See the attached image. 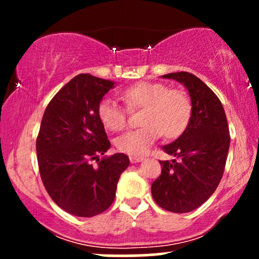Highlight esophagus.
I'll return each mask as SVG.
<instances>
[{
	"instance_id": "obj_1",
	"label": "esophagus",
	"mask_w": 259,
	"mask_h": 259,
	"mask_svg": "<svg viewBox=\"0 0 259 259\" xmlns=\"http://www.w3.org/2000/svg\"><path fill=\"white\" fill-rule=\"evenodd\" d=\"M144 159L142 158V157H130V162L132 163H139V162H141V160Z\"/></svg>"
}]
</instances>
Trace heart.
<instances>
[{
  "mask_svg": "<svg viewBox=\"0 0 259 259\" xmlns=\"http://www.w3.org/2000/svg\"><path fill=\"white\" fill-rule=\"evenodd\" d=\"M120 99L129 109L144 108V126L115 139V147L133 157L146 153L162 134L168 139L179 136L191 117V101L186 92L169 89L163 82L140 81L121 91ZM97 112L103 125L112 132H120L127 125L126 109L111 97L101 101Z\"/></svg>",
  "mask_w": 259,
  "mask_h": 259,
  "instance_id": "obj_1",
  "label": "heart"
}]
</instances>
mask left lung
I'll use <instances>...</instances> for the list:
<instances>
[{
  "mask_svg": "<svg viewBox=\"0 0 259 259\" xmlns=\"http://www.w3.org/2000/svg\"><path fill=\"white\" fill-rule=\"evenodd\" d=\"M187 89L191 117L185 132L163 146L175 159L159 160L162 173L151 186L153 200L163 209L187 213L203 204L221 183L230 146V134L221 100L197 76L169 73Z\"/></svg>",
  "mask_w": 259,
  "mask_h": 259,
  "instance_id": "obj_1",
  "label": "left lung"
}]
</instances>
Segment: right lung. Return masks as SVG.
<instances>
[{
  "label": "right lung",
  "mask_w": 259,
  "mask_h": 259,
  "mask_svg": "<svg viewBox=\"0 0 259 259\" xmlns=\"http://www.w3.org/2000/svg\"><path fill=\"white\" fill-rule=\"evenodd\" d=\"M112 88L111 80L79 74L50 101L41 120L36 139L41 180L53 202L73 215L94 217L109 208L130 163L124 153L100 158L111 142L97 108Z\"/></svg>",
  "instance_id": "right-lung-1"
}]
</instances>
